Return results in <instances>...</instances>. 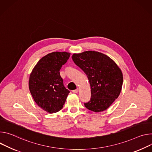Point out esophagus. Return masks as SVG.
Listing matches in <instances>:
<instances>
[{"mask_svg": "<svg viewBox=\"0 0 152 152\" xmlns=\"http://www.w3.org/2000/svg\"><path fill=\"white\" fill-rule=\"evenodd\" d=\"M78 89L72 91V92H73V93H78Z\"/></svg>", "mask_w": 152, "mask_h": 152, "instance_id": "1", "label": "esophagus"}]
</instances>
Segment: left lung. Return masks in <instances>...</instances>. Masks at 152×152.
Masks as SVG:
<instances>
[{
    "label": "left lung",
    "mask_w": 152,
    "mask_h": 152,
    "mask_svg": "<svg viewBox=\"0 0 152 152\" xmlns=\"http://www.w3.org/2000/svg\"><path fill=\"white\" fill-rule=\"evenodd\" d=\"M72 58L90 83L91 96L89 102L85 103V107L95 112L106 110L121 92L123 82L121 69L111 58L99 52L74 54Z\"/></svg>",
    "instance_id": "left-lung-1"
}]
</instances>
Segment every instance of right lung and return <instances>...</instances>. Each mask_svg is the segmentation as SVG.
<instances>
[{"mask_svg":"<svg viewBox=\"0 0 152 152\" xmlns=\"http://www.w3.org/2000/svg\"><path fill=\"white\" fill-rule=\"evenodd\" d=\"M71 54L54 52L42 57L30 74L29 88L36 104L50 113L61 110L70 91L64 85L60 70Z\"/></svg>","mask_w":152,"mask_h":152,"instance_id":"1","label":"right lung"}]
</instances>
